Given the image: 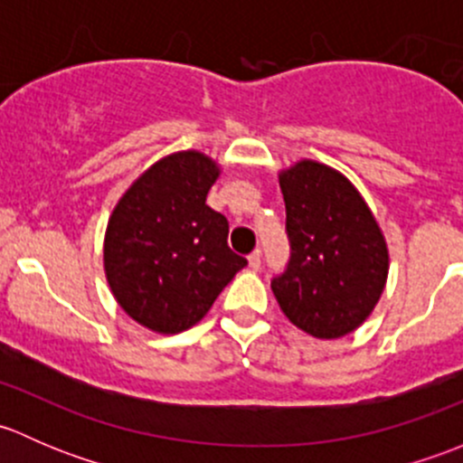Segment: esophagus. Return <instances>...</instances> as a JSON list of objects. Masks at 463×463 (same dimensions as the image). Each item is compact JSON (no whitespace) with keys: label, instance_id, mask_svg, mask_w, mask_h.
Here are the masks:
<instances>
[{"label":"esophagus","instance_id":"1","mask_svg":"<svg viewBox=\"0 0 463 463\" xmlns=\"http://www.w3.org/2000/svg\"><path fill=\"white\" fill-rule=\"evenodd\" d=\"M260 264H261V250L255 249L253 253L249 255V266L250 269H260Z\"/></svg>","mask_w":463,"mask_h":463}]
</instances>
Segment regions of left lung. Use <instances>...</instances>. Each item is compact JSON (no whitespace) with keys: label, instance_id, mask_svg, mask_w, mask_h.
<instances>
[{"label":"left lung","instance_id":"obj_1","mask_svg":"<svg viewBox=\"0 0 463 463\" xmlns=\"http://www.w3.org/2000/svg\"><path fill=\"white\" fill-rule=\"evenodd\" d=\"M291 244L270 279L279 309L316 338H340L365 322L385 288L387 244L356 188L334 167L300 161L279 172Z\"/></svg>","mask_w":463,"mask_h":463}]
</instances>
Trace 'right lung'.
Here are the masks:
<instances>
[{
  "mask_svg": "<svg viewBox=\"0 0 463 463\" xmlns=\"http://www.w3.org/2000/svg\"><path fill=\"white\" fill-rule=\"evenodd\" d=\"M217 176V163L202 152L170 154L129 185L107 223L111 293L158 334L197 325L249 264L228 246V219L205 203Z\"/></svg>",
  "mask_w": 463,
  "mask_h": 463,
  "instance_id": "right-lung-1",
  "label": "right lung"
}]
</instances>
